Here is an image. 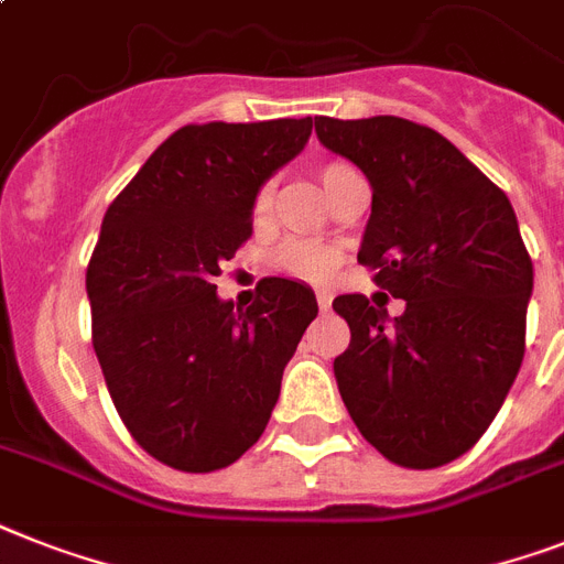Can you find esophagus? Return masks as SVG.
Masks as SVG:
<instances>
[{
	"mask_svg": "<svg viewBox=\"0 0 564 564\" xmlns=\"http://www.w3.org/2000/svg\"><path fill=\"white\" fill-rule=\"evenodd\" d=\"M315 304H318V310H322V313H327L329 304H333V295H329L327 290H318L315 292Z\"/></svg>",
	"mask_w": 564,
	"mask_h": 564,
	"instance_id": "1",
	"label": "esophagus"
}]
</instances>
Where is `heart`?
<instances>
[{
	"mask_svg": "<svg viewBox=\"0 0 564 564\" xmlns=\"http://www.w3.org/2000/svg\"><path fill=\"white\" fill-rule=\"evenodd\" d=\"M350 176H356V171L341 162H327L318 167V178H322L324 191H327L329 196L336 194L338 187L345 185ZM272 208H274V182L269 178V182H263V185L258 187V194H254V199H251V217H254V223H267V219L272 217ZM274 263H278V269L292 274V278L322 283V281H329L333 272L338 269V263H341V251H338L336 246H329V242L290 240V242H283L281 249H278Z\"/></svg>",
	"mask_w": 564,
	"mask_h": 564,
	"instance_id": "obj_1",
	"label": "heart"
}]
</instances>
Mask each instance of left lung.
Instances as JSON below:
<instances>
[{"instance_id": "8db88e82", "label": "left lung", "mask_w": 564, "mask_h": 564, "mask_svg": "<svg viewBox=\"0 0 564 564\" xmlns=\"http://www.w3.org/2000/svg\"><path fill=\"white\" fill-rule=\"evenodd\" d=\"M315 132L368 176L359 263L405 301L393 322L365 295L333 301L350 327L338 393L379 455L434 469L480 441L516 382L533 260L505 191L432 127L322 116Z\"/></svg>"}]
</instances>
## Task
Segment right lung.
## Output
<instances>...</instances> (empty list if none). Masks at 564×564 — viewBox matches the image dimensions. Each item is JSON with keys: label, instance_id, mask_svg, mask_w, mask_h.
<instances>
[{"label": "right lung", "instance_id": "add662e5", "mask_svg": "<svg viewBox=\"0 0 564 564\" xmlns=\"http://www.w3.org/2000/svg\"><path fill=\"white\" fill-rule=\"evenodd\" d=\"M313 118L187 123L112 199L86 269L91 347L118 416L182 473L231 466L272 416L313 290L267 278L249 310L214 278L251 237V199L304 150Z\"/></svg>", "mask_w": 564, "mask_h": 564}]
</instances>
